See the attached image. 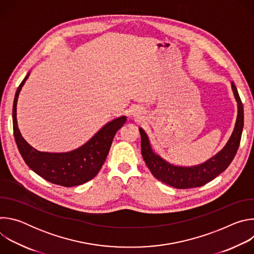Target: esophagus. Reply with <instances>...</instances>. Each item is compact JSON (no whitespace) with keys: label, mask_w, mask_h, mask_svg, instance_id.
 Wrapping results in <instances>:
<instances>
[{"label":"esophagus","mask_w":254,"mask_h":254,"mask_svg":"<svg viewBox=\"0 0 254 254\" xmlns=\"http://www.w3.org/2000/svg\"><path fill=\"white\" fill-rule=\"evenodd\" d=\"M131 115H132L133 117H138V116L140 115L139 108H134V110H132V111H131Z\"/></svg>","instance_id":"34e87169"}]
</instances>
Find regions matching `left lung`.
I'll use <instances>...</instances> for the list:
<instances>
[{
    "mask_svg": "<svg viewBox=\"0 0 254 254\" xmlns=\"http://www.w3.org/2000/svg\"><path fill=\"white\" fill-rule=\"evenodd\" d=\"M231 87L237 101L238 108L233 132L225 144V147L219 153H217L215 156L200 165L193 167H182L168 163L153 151L146 131L141 127L138 128L141 139V155L144 163H146L155 178L174 188L189 189L201 187L207 184L228 168L239 148L244 122L243 105L237 88L233 82H231Z\"/></svg>",
    "mask_w": 254,
    "mask_h": 254,
    "instance_id": "1",
    "label": "left lung"
}]
</instances>
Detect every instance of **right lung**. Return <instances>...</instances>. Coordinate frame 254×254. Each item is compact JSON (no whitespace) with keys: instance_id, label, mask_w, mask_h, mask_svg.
I'll list each match as a JSON object with an SVG mask.
<instances>
[{"instance_id":"right-lung-1","label":"right lung","mask_w":254,"mask_h":254,"mask_svg":"<svg viewBox=\"0 0 254 254\" xmlns=\"http://www.w3.org/2000/svg\"><path fill=\"white\" fill-rule=\"evenodd\" d=\"M29 75L30 72L19 85L13 104L14 136L22 158L32 171L53 184L73 187L88 182L101 169L113 139L127 122V117H120L107 123L88 141L73 151L66 153L37 151L24 139L17 124V101Z\"/></svg>"}]
</instances>
